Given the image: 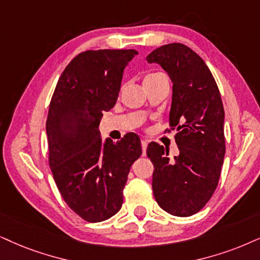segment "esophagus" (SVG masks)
Wrapping results in <instances>:
<instances>
[{"label":"esophagus","mask_w":260,"mask_h":260,"mask_svg":"<svg viewBox=\"0 0 260 260\" xmlns=\"http://www.w3.org/2000/svg\"><path fill=\"white\" fill-rule=\"evenodd\" d=\"M147 140H141V149H143V156L146 154V149H147Z\"/></svg>","instance_id":"obj_1"}]
</instances>
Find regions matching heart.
I'll return each mask as SVG.
<instances>
[{"label":"heart","mask_w":260,"mask_h":260,"mask_svg":"<svg viewBox=\"0 0 260 260\" xmlns=\"http://www.w3.org/2000/svg\"><path fill=\"white\" fill-rule=\"evenodd\" d=\"M157 75H162V74H158V73H157V74H150V75H147V77L145 78V79H150V78H153V77H157Z\"/></svg>","instance_id":"obj_1"}]
</instances>
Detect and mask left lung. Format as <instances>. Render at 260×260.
I'll list each match as a JSON object with an SVG mask.
<instances>
[{"mask_svg":"<svg viewBox=\"0 0 260 260\" xmlns=\"http://www.w3.org/2000/svg\"><path fill=\"white\" fill-rule=\"evenodd\" d=\"M146 61L158 63L172 79L169 124L180 151L169 159L162 145L147 146L153 196L164 211L188 217L206 205L218 185L225 153L221 94L203 58L185 44L162 45Z\"/></svg>","mask_w":260,"mask_h":260,"instance_id":"1","label":"left lung"}]
</instances>
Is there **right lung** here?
I'll use <instances>...</instances> for the list:
<instances>
[{
	"instance_id": "1",
	"label": "right lung",
	"mask_w": 260,
	"mask_h": 260,
	"mask_svg": "<svg viewBox=\"0 0 260 260\" xmlns=\"http://www.w3.org/2000/svg\"><path fill=\"white\" fill-rule=\"evenodd\" d=\"M137 50H87L58 79L47 119L49 166L67 205L87 222L119 212L131 167L141 154L136 133L102 141L100 122L119 96L123 70Z\"/></svg>"
}]
</instances>
